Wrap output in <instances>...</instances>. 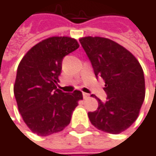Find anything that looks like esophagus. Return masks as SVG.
Wrapping results in <instances>:
<instances>
[{"label":"esophagus","instance_id":"obj_1","mask_svg":"<svg viewBox=\"0 0 156 156\" xmlns=\"http://www.w3.org/2000/svg\"><path fill=\"white\" fill-rule=\"evenodd\" d=\"M83 98L86 99V98H89V95L87 94V93H83Z\"/></svg>","mask_w":156,"mask_h":156}]
</instances>
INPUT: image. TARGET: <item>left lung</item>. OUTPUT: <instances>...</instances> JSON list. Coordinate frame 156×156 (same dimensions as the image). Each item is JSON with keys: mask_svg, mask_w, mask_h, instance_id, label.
<instances>
[{"mask_svg": "<svg viewBox=\"0 0 156 156\" xmlns=\"http://www.w3.org/2000/svg\"><path fill=\"white\" fill-rule=\"evenodd\" d=\"M79 41L96 77L105 80L108 95L106 102L98 98V108L88 112V118L101 131L120 134L136 120L144 100L143 69L130 51L109 39L85 37Z\"/></svg>", "mask_w": 156, "mask_h": 156, "instance_id": "obj_1", "label": "left lung"}]
</instances>
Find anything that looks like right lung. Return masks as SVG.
<instances>
[{"mask_svg": "<svg viewBox=\"0 0 156 156\" xmlns=\"http://www.w3.org/2000/svg\"><path fill=\"white\" fill-rule=\"evenodd\" d=\"M79 47L69 37H51L31 48L20 60L13 87L19 112L27 126L41 136L62 131L83 99L81 91L57 87L63 58Z\"/></svg>", "mask_w": 156, "mask_h": 156, "instance_id": "obj_1", "label": "right lung"}]
</instances>
